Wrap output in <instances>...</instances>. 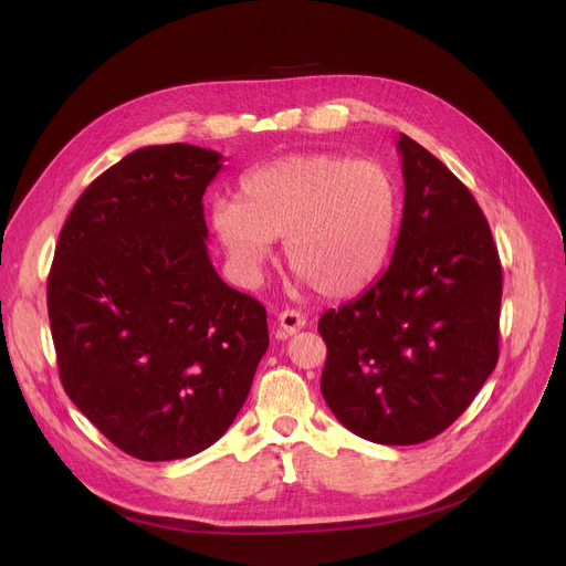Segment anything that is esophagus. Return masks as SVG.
<instances>
[{
  "label": "esophagus",
  "mask_w": 566,
  "mask_h": 566,
  "mask_svg": "<svg viewBox=\"0 0 566 566\" xmlns=\"http://www.w3.org/2000/svg\"><path fill=\"white\" fill-rule=\"evenodd\" d=\"M279 327L285 334H297L300 329L306 327V315L297 308H285L279 313Z\"/></svg>",
  "instance_id": "esophagus-1"
}]
</instances>
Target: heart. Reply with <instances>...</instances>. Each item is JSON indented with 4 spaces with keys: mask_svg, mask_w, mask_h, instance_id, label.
I'll return each instance as SVG.
<instances>
[{
    "mask_svg": "<svg viewBox=\"0 0 566 566\" xmlns=\"http://www.w3.org/2000/svg\"><path fill=\"white\" fill-rule=\"evenodd\" d=\"M400 219L396 177L375 160L290 154L239 179V202L211 205V228L253 281L283 239L285 262L322 297H349L382 272Z\"/></svg>",
    "mask_w": 566,
    "mask_h": 566,
    "instance_id": "b5f03b06",
    "label": "heart"
}]
</instances>
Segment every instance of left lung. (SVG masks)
<instances>
[{
    "instance_id": "8db88e82",
    "label": "left lung",
    "mask_w": 566,
    "mask_h": 566,
    "mask_svg": "<svg viewBox=\"0 0 566 566\" xmlns=\"http://www.w3.org/2000/svg\"><path fill=\"white\" fill-rule=\"evenodd\" d=\"M398 154L396 249L361 297L319 317V389L355 436L419 444L468 410L497 364L502 266L468 186L406 133Z\"/></svg>"
}]
</instances>
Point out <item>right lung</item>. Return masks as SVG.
I'll list each match as a JSON object with an SVG mask.
<instances>
[{
  "mask_svg": "<svg viewBox=\"0 0 566 566\" xmlns=\"http://www.w3.org/2000/svg\"><path fill=\"white\" fill-rule=\"evenodd\" d=\"M221 158L181 143L124 156L73 205L48 276L64 391L140 461L217 442L269 347L264 306L207 255L202 196Z\"/></svg>",
  "mask_w": 566,
  "mask_h": 566,
  "instance_id": "right-lung-1",
  "label": "right lung"
}]
</instances>
